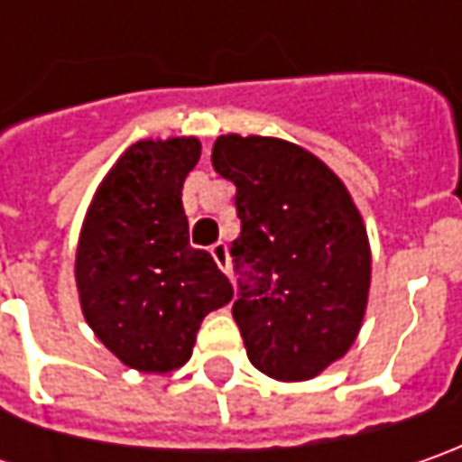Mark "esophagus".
I'll return each mask as SVG.
<instances>
[{"label": "esophagus", "instance_id": "1", "mask_svg": "<svg viewBox=\"0 0 462 462\" xmlns=\"http://www.w3.org/2000/svg\"><path fill=\"white\" fill-rule=\"evenodd\" d=\"M210 254H213V259H216V264L221 267V273H228V249H226V244H213L210 246Z\"/></svg>", "mask_w": 462, "mask_h": 462}]
</instances>
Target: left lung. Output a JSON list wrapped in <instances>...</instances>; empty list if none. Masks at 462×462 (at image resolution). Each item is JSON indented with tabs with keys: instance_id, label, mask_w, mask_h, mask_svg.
Here are the masks:
<instances>
[{
	"instance_id": "obj_1",
	"label": "left lung",
	"mask_w": 462,
	"mask_h": 462,
	"mask_svg": "<svg viewBox=\"0 0 462 462\" xmlns=\"http://www.w3.org/2000/svg\"><path fill=\"white\" fill-rule=\"evenodd\" d=\"M213 169L236 185L231 244L234 319L252 365L275 381H309L345 357L363 327L370 244L363 216L331 169L270 135H218Z\"/></svg>"
}]
</instances>
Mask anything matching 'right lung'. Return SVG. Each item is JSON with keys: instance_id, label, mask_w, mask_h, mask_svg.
<instances>
[{"instance_id": "obj_1", "label": "right lung", "mask_w": 462, "mask_h": 462, "mask_svg": "<svg viewBox=\"0 0 462 462\" xmlns=\"http://www.w3.org/2000/svg\"><path fill=\"white\" fill-rule=\"evenodd\" d=\"M198 159L192 135L138 141L99 182L81 223V313L99 342L141 373L182 367L205 316L234 298L213 257L189 246L182 185Z\"/></svg>"}]
</instances>
